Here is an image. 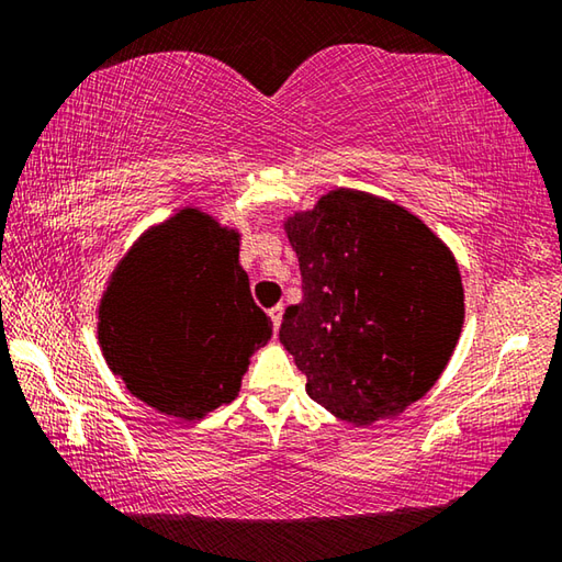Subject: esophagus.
I'll list each match as a JSON object with an SVG mask.
<instances>
[{"label":"esophagus","instance_id":"1","mask_svg":"<svg viewBox=\"0 0 562 562\" xmlns=\"http://www.w3.org/2000/svg\"><path fill=\"white\" fill-rule=\"evenodd\" d=\"M282 315H284V307H282V304H278V307H272V310H270V317H272V325H274V329H280V325H282Z\"/></svg>","mask_w":562,"mask_h":562}]
</instances>
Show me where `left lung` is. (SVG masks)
Returning a JSON list of instances; mask_svg holds the SVG:
<instances>
[{
  "label": "left lung",
  "instance_id": "left-lung-1",
  "mask_svg": "<svg viewBox=\"0 0 562 562\" xmlns=\"http://www.w3.org/2000/svg\"><path fill=\"white\" fill-rule=\"evenodd\" d=\"M282 227L304 297L284 312L280 341L307 394L355 426L406 412L439 382L463 329L451 247L404 205L355 188L329 190Z\"/></svg>",
  "mask_w": 562,
  "mask_h": 562
}]
</instances>
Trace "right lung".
Listing matches in <instances>:
<instances>
[{"instance_id":"1","label":"right lung","mask_w":562,"mask_h":562,"mask_svg":"<svg viewBox=\"0 0 562 562\" xmlns=\"http://www.w3.org/2000/svg\"><path fill=\"white\" fill-rule=\"evenodd\" d=\"M103 359L156 412L201 422L240 392L272 319L252 302L240 231L201 207L150 225L111 272L97 310Z\"/></svg>"}]
</instances>
